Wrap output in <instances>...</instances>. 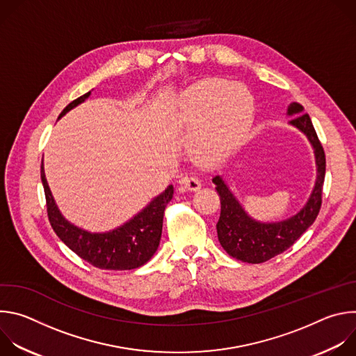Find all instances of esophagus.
Returning a JSON list of instances; mask_svg holds the SVG:
<instances>
[{
    "label": "esophagus",
    "instance_id": "esophagus-1",
    "mask_svg": "<svg viewBox=\"0 0 356 356\" xmlns=\"http://www.w3.org/2000/svg\"><path fill=\"white\" fill-rule=\"evenodd\" d=\"M183 184H184V188L188 190V191H197V190L201 188V181L198 179H195V177L184 179Z\"/></svg>",
    "mask_w": 356,
    "mask_h": 356
}]
</instances>
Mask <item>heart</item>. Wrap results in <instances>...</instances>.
I'll use <instances>...</instances> for the list:
<instances>
[{
    "mask_svg": "<svg viewBox=\"0 0 356 356\" xmlns=\"http://www.w3.org/2000/svg\"><path fill=\"white\" fill-rule=\"evenodd\" d=\"M255 103L250 91L241 83L224 79H202L183 90L172 111L179 127H194L193 152L202 163L224 159L248 134Z\"/></svg>",
    "mask_w": 356,
    "mask_h": 356,
    "instance_id": "heart-1",
    "label": "heart"
}]
</instances>
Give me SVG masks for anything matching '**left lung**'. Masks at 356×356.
I'll return each instance as SVG.
<instances>
[{
  "label": "left lung",
  "instance_id": "1",
  "mask_svg": "<svg viewBox=\"0 0 356 356\" xmlns=\"http://www.w3.org/2000/svg\"><path fill=\"white\" fill-rule=\"evenodd\" d=\"M293 117L289 125L298 129L310 142L316 159V181L309 200L296 214L280 221H259L253 218L232 193L224 176H216L213 183L221 200V214L217 222L218 241L229 257L248 262L262 264L290 248L316 221L325 176V155L309 114L298 103H290L286 110Z\"/></svg>",
  "mask_w": 356,
  "mask_h": 356
}]
</instances>
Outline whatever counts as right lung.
<instances>
[{
	"label": "right lung",
	"mask_w": 356,
	"mask_h": 356,
	"mask_svg": "<svg viewBox=\"0 0 356 356\" xmlns=\"http://www.w3.org/2000/svg\"><path fill=\"white\" fill-rule=\"evenodd\" d=\"M91 95V91L79 97L62 111L65 117ZM40 179L44 188L47 216L56 235L81 259L99 269L131 270L145 265L156 252L163 227V213L173 197V186L152 198L147 204L122 225L104 231L91 232L70 222L59 210L55 197L46 180L43 161Z\"/></svg>",
	"instance_id": "obj_1"
}]
</instances>
